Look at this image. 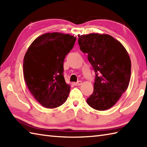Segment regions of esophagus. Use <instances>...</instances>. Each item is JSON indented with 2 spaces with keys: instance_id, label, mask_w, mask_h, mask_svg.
<instances>
[{
  "instance_id": "obj_1",
  "label": "esophagus",
  "mask_w": 147,
  "mask_h": 147,
  "mask_svg": "<svg viewBox=\"0 0 147 147\" xmlns=\"http://www.w3.org/2000/svg\"><path fill=\"white\" fill-rule=\"evenodd\" d=\"M82 84V81H78V82H74L73 83V85H75V86H80Z\"/></svg>"
}]
</instances>
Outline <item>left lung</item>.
Listing matches in <instances>:
<instances>
[{"mask_svg": "<svg viewBox=\"0 0 147 147\" xmlns=\"http://www.w3.org/2000/svg\"><path fill=\"white\" fill-rule=\"evenodd\" d=\"M78 36L80 50L88 54L95 73L93 92L87 98V104L96 110H107L128 87L129 56L121 42L111 35L93 33Z\"/></svg>", "mask_w": 147, "mask_h": 147, "instance_id": "8db88e82", "label": "left lung"}]
</instances>
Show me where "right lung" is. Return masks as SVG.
Instances as JSON below:
<instances>
[{
  "label": "right lung",
  "instance_id": "obj_1",
  "mask_svg": "<svg viewBox=\"0 0 147 147\" xmlns=\"http://www.w3.org/2000/svg\"><path fill=\"white\" fill-rule=\"evenodd\" d=\"M76 37L48 33L30 45L23 59L24 80L30 92L44 107H58L66 101L70 86L65 83L64 61L73 48Z\"/></svg>",
  "mask_w": 147,
  "mask_h": 147
}]
</instances>
